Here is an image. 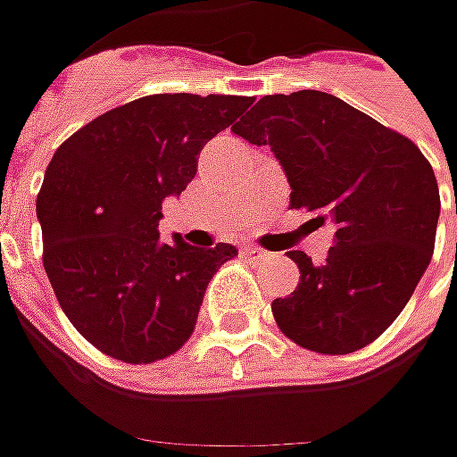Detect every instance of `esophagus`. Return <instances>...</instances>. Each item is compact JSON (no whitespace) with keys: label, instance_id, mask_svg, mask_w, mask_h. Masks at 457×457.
I'll return each mask as SVG.
<instances>
[{"label":"esophagus","instance_id":"obj_1","mask_svg":"<svg viewBox=\"0 0 457 457\" xmlns=\"http://www.w3.org/2000/svg\"><path fill=\"white\" fill-rule=\"evenodd\" d=\"M244 256L252 259V262H262V259H267L270 254L264 249H259V246H244Z\"/></svg>","mask_w":457,"mask_h":457}]
</instances>
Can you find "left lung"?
Listing matches in <instances>:
<instances>
[{
  "label": "left lung",
  "mask_w": 457,
  "mask_h": 457,
  "mask_svg": "<svg viewBox=\"0 0 457 457\" xmlns=\"http://www.w3.org/2000/svg\"><path fill=\"white\" fill-rule=\"evenodd\" d=\"M231 132L274 152L292 208L336 223L323 264L290 252L300 285L272 303L282 333L318 353H353L377 341L410 303L435 249L440 190L425 154L323 91L259 98Z\"/></svg>",
  "instance_id": "left-lung-1"
}]
</instances>
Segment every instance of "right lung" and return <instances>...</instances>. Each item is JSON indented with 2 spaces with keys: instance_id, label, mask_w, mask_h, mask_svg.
<instances>
[{
  "instance_id": "1",
  "label": "right lung",
  "mask_w": 457,
  "mask_h": 457,
  "mask_svg": "<svg viewBox=\"0 0 457 457\" xmlns=\"http://www.w3.org/2000/svg\"><path fill=\"white\" fill-rule=\"evenodd\" d=\"M249 96L154 94L116 106L68 137L37 195L43 264L62 312L124 363L175 353L203 295L237 246L160 241L162 201L195 178L198 154L249 109Z\"/></svg>"
}]
</instances>
